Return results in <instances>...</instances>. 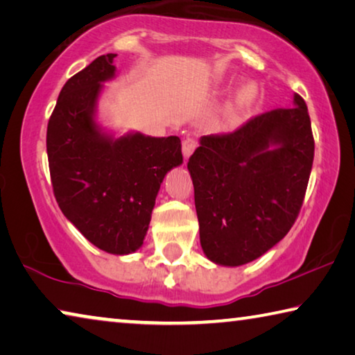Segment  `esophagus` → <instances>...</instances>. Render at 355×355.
<instances>
[{
    "label": "esophagus",
    "instance_id": "1",
    "mask_svg": "<svg viewBox=\"0 0 355 355\" xmlns=\"http://www.w3.org/2000/svg\"><path fill=\"white\" fill-rule=\"evenodd\" d=\"M196 147H198V142H196L194 139H184L183 140V147H182V150H183V156H184V159H188V157L193 155V151L196 150Z\"/></svg>",
    "mask_w": 355,
    "mask_h": 355
}]
</instances>
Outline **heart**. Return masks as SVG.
<instances>
[{"label":"heart","instance_id":"obj_1","mask_svg":"<svg viewBox=\"0 0 355 355\" xmlns=\"http://www.w3.org/2000/svg\"><path fill=\"white\" fill-rule=\"evenodd\" d=\"M259 99V89L257 85L252 82L245 83L239 88V92L234 94L230 103L226 109V118L229 123H234L240 120L246 112H250L252 107L256 105Z\"/></svg>","mask_w":355,"mask_h":355}]
</instances>
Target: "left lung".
Segmentation results:
<instances>
[{
  "label": "left lung",
  "mask_w": 355,
  "mask_h": 355,
  "mask_svg": "<svg viewBox=\"0 0 355 355\" xmlns=\"http://www.w3.org/2000/svg\"><path fill=\"white\" fill-rule=\"evenodd\" d=\"M314 157L305 101L204 136L188 161L200 246L208 261L240 267L286 237L299 215Z\"/></svg>",
  "instance_id": "obj_1"
}]
</instances>
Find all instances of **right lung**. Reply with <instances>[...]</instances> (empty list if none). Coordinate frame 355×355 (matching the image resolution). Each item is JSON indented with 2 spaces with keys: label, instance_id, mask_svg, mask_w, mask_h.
I'll list each match as a JSON object with an SVG mask.
<instances>
[{
  "label": "right lung",
  "instance_id": "obj_1",
  "mask_svg": "<svg viewBox=\"0 0 355 355\" xmlns=\"http://www.w3.org/2000/svg\"><path fill=\"white\" fill-rule=\"evenodd\" d=\"M115 56H98L64 83L49 120L47 155L63 215L96 248L125 256L144 245L162 180L183 155L177 136H115L98 123Z\"/></svg>",
  "mask_w": 355,
  "mask_h": 355
}]
</instances>
